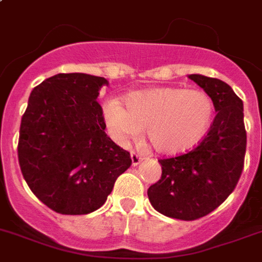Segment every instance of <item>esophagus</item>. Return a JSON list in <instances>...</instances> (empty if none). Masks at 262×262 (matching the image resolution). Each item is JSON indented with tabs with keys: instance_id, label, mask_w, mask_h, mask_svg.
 <instances>
[{
	"instance_id": "obj_1",
	"label": "esophagus",
	"mask_w": 262,
	"mask_h": 262,
	"mask_svg": "<svg viewBox=\"0 0 262 262\" xmlns=\"http://www.w3.org/2000/svg\"><path fill=\"white\" fill-rule=\"evenodd\" d=\"M131 162H133V166H138L142 162V157L139 154H136L135 151L131 152Z\"/></svg>"
}]
</instances>
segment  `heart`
Wrapping results in <instances>:
<instances>
[{"mask_svg":"<svg viewBox=\"0 0 262 262\" xmlns=\"http://www.w3.org/2000/svg\"><path fill=\"white\" fill-rule=\"evenodd\" d=\"M124 106L108 99L103 112L110 133L118 142L139 135L142 128L151 146L162 154H179L195 146L210 127L211 97L200 90L151 88L127 95Z\"/></svg>","mask_w":262,"mask_h":262,"instance_id":"heart-1","label":"heart"}]
</instances>
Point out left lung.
I'll return each mask as SVG.
<instances>
[{"instance_id":"left-lung-1","label":"left lung","mask_w":262,"mask_h":262,"mask_svg":"<svg viewBox=\"0 0 262 262\" xmlns=\"http://www.w3.org/2000/svg\"><path fill=\"white\" fill-rule=\"evenodd\" d=\"M189 79L211 97L217 115L194 150L159 161L161 179L147 190L155 210L183 221L205 217L232 194L246 151L243 100L222 80L204 75Z\"/></svg>"}]
</instances>
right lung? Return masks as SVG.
Returning <instances> with one entry per match:
<instances>
[{"label":"right lung","instance_id":"add662e5","mask_svg":"<svg viewBox=\"0 0 262 262\" xmlns=\"http://www.w3.org/2000/svg\"><path fill=\"white\" fill-rule=\"evenodd\" d=\"M104 77L57 73L33 88L21 119L18 162L32 193L60 214L97 210L131 166L104 133L96 99Z\"/></svg>","mask_w":262,"mask_h":262}]
</instances>
